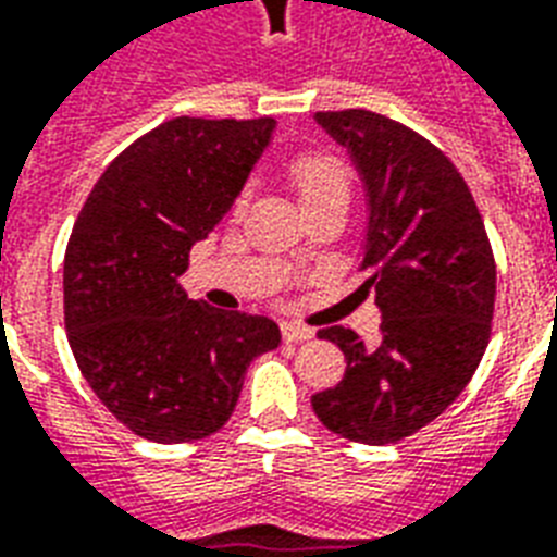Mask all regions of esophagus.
Returning a JSON list of instances; mask_svg holds the SVG:
<instances>
[{"mask_svg": "<svg viewBox=\"0 0 557 557\" xmlns=\"http://www.w3.org/2000/svg\"><path fill=\"white\" fill-rule=\"evenodd\" d=\"M283 338L286 342H307V338H312L315 335V330L312 326H304V324H297V321H283Z\"/></svg>", "mask_w": 557, "mask_h": 557, "instance_id": "esophagus-1", "label": "esophagus"}]
</instances>
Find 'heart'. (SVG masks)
Wrapping results in <instances>:
<instances>
[{
    "instance_id": "1",
    "label": "heart",
    "mask_w": 557,
    "mask_h": 557,
    "mask_svg": "<svg viewBox=\"0 0 557 557\" xmlns=\"http://www.w3.org/2000/svg\"><path fill=\"white\" fill-rule=\"evenodd\" d=\"M286 175L300 195V203L347 198L350 193V169L326 151H300L286 163Z\"/></svg>"
}]
</instances>
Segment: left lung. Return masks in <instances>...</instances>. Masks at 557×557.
I'll return each instance as SVG.
<instances>
[{
  "instance_id": "obj_1",
  "label": "left lung",
  "mask_w": 557,
  "mask_h": 557,
  "mask_svg": "<svg viewBox=\"0 0 557 557\" xmlns=\"http://www.w3.org/2000/svg\"><path fill=\"white\" fill-rule=\"evenodd\" d=\"M315 119L362 175L359 292L376 295L382 324L376 345L347 326L318 330L342 347L347 371L312 397V409L342 438L397 444L438 418L476 373L494 318V250L465 177L430 139L371 110Z\"/></svg>"
}]
</instances>
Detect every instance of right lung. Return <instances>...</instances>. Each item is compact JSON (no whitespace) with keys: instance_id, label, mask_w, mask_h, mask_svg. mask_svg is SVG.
<instances>
[{"instance_id":"add662e5","label":"right lung","mask_w":557,"mask_h":557,"mask_svg":"<svg viewBox=\"0 0 557 557\" xmlns=\"http://www.w3.org/2000/svg\"><path fill=\"white\" fill-rule=\"evenodd\" d=\"M274 119L163 122L96 181L63 257V321L84 380L139 438H207L236 409L248 364L280 345L265 315L189 300L177 277L222 222Z\"/></svg>"}]
</instances>
